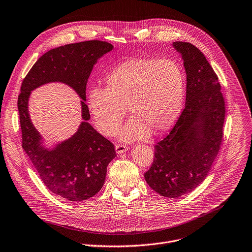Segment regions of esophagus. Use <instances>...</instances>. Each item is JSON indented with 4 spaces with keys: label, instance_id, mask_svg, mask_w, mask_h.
Masks as SVG:
<instances>
[{
    "label": "esophagus",
    "instance_id": "1",
    "mask_svg": "<svg viewBox=\"0 0 252 252\" xmlns=\"http://www.w3.org/2000/svg\"><path fill=\"white\" fill-rule=\"evenodd\" d=\"M127 146L126 145H124V144H116V151L117 153L121 154V153H124L127 150Z\"/></svg>",
    "mask_w": 252,
    "mask_h": 252
}]
</instances>
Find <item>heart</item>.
I'll list each match as a JSON object with an SVG mask.
<instances>
[{
	"label": "heart",
	"mask_w": 252,
	"mask_h": 252,
	"mask_svg": "<svg viewBox=\"0 0 252 252\" xmlns=\"http://www.w3.org/2000/svg\"><path fill=\"white\" fill-rule=\"evenodd\" d=\"M104 83V89L89 93L88 108L96 128L106 136L119 130L126 109L132 117L121 131L126 141L162 134L180 115L185 74L174 60L130 59L112 69Z\"/></svg>",
	"instance_id": "1"
}]
</instances>
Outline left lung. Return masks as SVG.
Wrapping results in <instances>:
<instances>
[{
	"label": "left lung",
	"instance_id": "8db88e82",
	"mask_svg": "<svg viewBox=\"0 0 252 252\" xmlns=\"http://www.w3.org/2000/svg\"><path fill=\"white\" fill-rule=\"evenodd\" d=\"M187 75L186 105L175 126L154 145V158L144 173L159 195L178 198L207 177L220 148L225 104L219 78L193 44L175 41Z\"/></svg>",
	"mask_w": 252,
	"mask_h": 252
}]
</instances>
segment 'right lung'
I'll use <instances>...</instances> for the list:
<instances>
[{
  "label": "right lung",
  "instance_id": "obj_1",
  "mask_svg": "<svg viewBox=\"0 0 252 252\" xmlns=\"http://www.w3.org/2000/svg\"><path fill=\"white\" fill-rule=\"evenodd\" d=\"M113 48L107 41L94 39L50 49L38 58L22 83L18 98L22 146L43 184L69 201L87 200L102 189L107 167L117 155L115 145L88 123L89 108L81 101L84 122L78 131L55 150H44L27 111L30 91L57 80L71 86L85 101L87 81L94 64Z\"/></svg>",
  "mask_w": 252,
  "mask_h": 252
}]
</instances>
